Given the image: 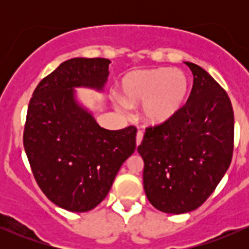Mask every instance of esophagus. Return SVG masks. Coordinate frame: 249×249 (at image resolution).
Instances as JSON below:
<instances>
[{"label": "esophagus", "mask_w": 249, "mask_h": 249, "mask_svg": "<svg viewBox=\"0 0 249 249\" xmlns=\"http://www.w3.org/2000/svg\"><path fill=\"white\" fill-rule=\"evenodd\" d=\"M142 140H143V132L139 131L136 135V144L140 145L141 142H142Z\"/></svg>", "instance_id": "1"}]
</instances>
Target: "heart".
<instances>
[{
	"instance_id": "b5f03b06",
	"label": "heart",
	"mask_w": 249,
	"mask_h": 249,
	"mask_svg": "<svg viewBox=\"0 0 249 249\" xmlns=\"http://www.w3.org/2000/svg\"><path fill=\"white\" fill-rule=\"evenodd\" d=\"M189 82L184 72L167 67L136 70L122 79L118 107L125 110L129 105L141 102V117L148 124L158 125L175 117L184 105Z\"/></svg>"
}]
</instances>
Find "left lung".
<instances>
[{"instance_id":"obj_1","label":"left lung","mask_w":249,"mask_h":249,"mask_svg":"<svg viewBox=\"0 0 249 249\" xmlns=\"http://www.w3.org/2000/svg\"><path fill=\"white\" fill-rule=\"evenodd\" d=\"M184 64L194 76L187 104L167 122L147 127L137 148L148 200L171 214L196 210L208 199L229 169L233 150L229 96L205 70Z\"/></svg>"}]
</instances>
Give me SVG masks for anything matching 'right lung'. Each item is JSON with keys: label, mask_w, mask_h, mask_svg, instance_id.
Returning a JSON list of instances; mask_svg holds the SVG:
<instances>
[{"label": "right lung", "mask_w": 249, "mask_h": 249, "mask_svg": "<svg viewBox=\"0 0 249 249\" xmlns=\"http://www.w3.org/2000/svg\"><path fill=\"white\" fill-rule=\"evenodd\" d=\"M109 64L102 57L62 62L38 83L27 108L24 148L35 179L71 212L96 207L136 149V127L104 129L76 99L74 88L104 90Z\"/></svg>", "instance_id": "right-lung-1"}]
</instances>
